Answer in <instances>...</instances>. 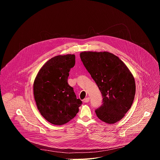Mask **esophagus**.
<instances>
[{
  "label": "esophagus",
  "mask_w": 160,
  "mask_h": 160,
  "mask_svg": "<svg viewBox=\"0 0 160 160\" xmlns=\"http://www.w3.org/2000/svg\"><path fill=\"white\" fill-rule=\"evenodd\" d=\"M89 100H90V98H86L84 99L83 102H88L89 101Z\"/></svg>",
  "instance_id": "obj_1"
}]
</instances>
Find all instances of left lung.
I'll list each match as a JSON object with an SVG mask.
<instances>
[{
    "label": "left lung",
    "mask_w": 160,
    "mask_h": 160,
    "mask_svg": "<svg viewBox=\"0 0 160 160\" xmlns=\"http://www.w3.org/2000/svg\"><path fill=\"white\" fill-rule=\"evenodd\" d=\"M81 60L98 85L102 104L95 111L102 122L112 124L122 120L130 109L135 94L133 75L118 57L108 52L83 51Z\"/></svg>",
    "instance_id": "left-lung-1"
}]
</instances>
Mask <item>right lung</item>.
<instances>
[{
  "label": "right lung",
  "mask_w": 160,
  "mask_h": 160,
  "mask_svg": "<svg viewBox=\"0 0 160 160\" xmlns=\"http://www.w3.org/2000/svg\"><path fill=\"white\" fill-rule=\"evenodd\" d=\"M74 54L59 55L45 62L33 83V94L41 115L49 123L61 125L72 120L82 104L68 83Z\"/></svg>",
  "instance_id": "obj_1"
}]
</instances>
